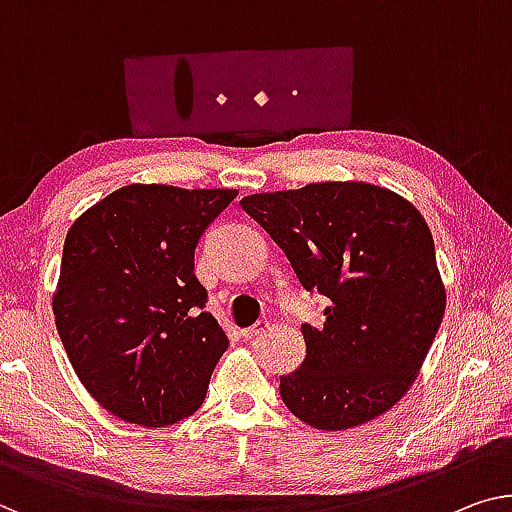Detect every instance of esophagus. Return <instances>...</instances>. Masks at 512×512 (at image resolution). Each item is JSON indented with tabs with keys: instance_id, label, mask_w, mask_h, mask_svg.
Segmentation results:
<instances>
[{
	"instance_id": "obj_1",
	"label": "esophagus",
	"mask_w": 512,
	"mask_h": 512,
	"mask_svg": "<svg viewBox=\"0 0 512 512\" xmlns=\"http://www.w3.org/2000/svg\"><path fill=\"white\" fill-rule=\"evenodd\" d=\"M266 329H269V324H266L264 319H259V322H255L253 326H248V329H243L241 335L248 340V338H255V335H259V333H264Z\"/></svg>"
}]
</instances>
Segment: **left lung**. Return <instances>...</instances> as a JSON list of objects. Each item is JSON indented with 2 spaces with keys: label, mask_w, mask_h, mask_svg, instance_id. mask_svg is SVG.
Masks as SVG:
<instances>
[{
  "label": "left lung",
  "mask_w": 512,
  "mask_h": 512,
  "mask_svg": "<svg viewBox=\"0 0 512 512\" xmlns=\"http://www.w3.org/2000/svg\"><path fill=\"white\" fill-rule=\"evenodd\" d=\"M241 209L278 243L305 292L329 303L319 329L301 326L303 363L280 377L287 409L319 430H347L391 409L446 308L421 213L361 181L248 195Z\"/></svg>",
  "instance_id": "left-lung-1"
}]
</instances>
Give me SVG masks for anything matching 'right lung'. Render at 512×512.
I'll return each mask as SVG.
<instances>
[{
  "label": "right lung",
  "mask_w": 512,
  "mask_h": 512,
  "mask_svg": "<svg viewBox=\"0 0 512 512\" xmlns=\"http://www.w3.org/2000/svg\"><path fill=\"white\" fill-rule=\"evenodd\" d=\"M236 190L124 186L66 234L55 324L75 375L121 421L195 414L227 335L204 312L195 248Z\"/></svg>",
  "instance_id": "1"
}]
</instances>
